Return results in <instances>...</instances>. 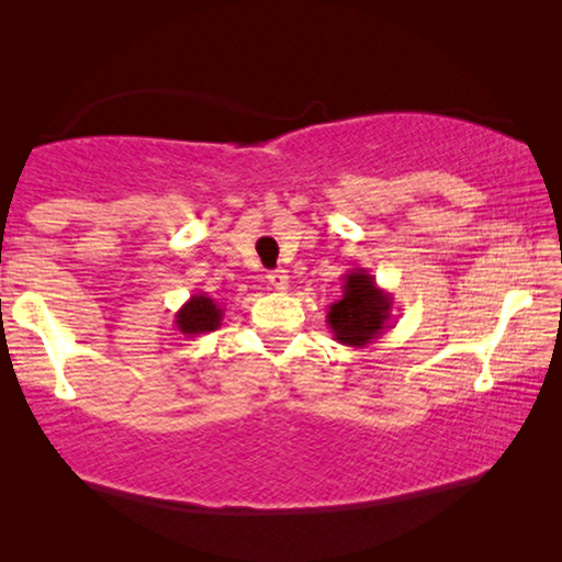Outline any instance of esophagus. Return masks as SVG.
<instances>
[{
	"mask_svg": "<svg viewBox=\"0 0 562 562\" xmlns=\"http://www.w3.org/2000/svg\"><path fill=\"white\" fill-rule=\"evenodd\" d=\"M268 283H271L273 289L286 291L289 289V271H283V268H276V271L268 273Z\"/></svg>",
	"mask_w": 562,
	"mask_h": 562,
	"instance_id": "34e87169",
	"label": "esophagus"
}]
</instances>
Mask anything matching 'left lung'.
<instances>
[{
	"label": "left lung",
	"instance_id": "8db88e82",
	"mask_svg": "<svg viewBox=\"0 0 562 562\" xmlns=\"http://www.w3.org/2000/svg\"><path fill=\"white\" fill-rule=\"evenodd\" d=\"M391 294L375 283L363 268H352L342 276V296L329 304L327 325L335 340L348 348H366L389 329Z\"/></svg>",
	"mask_w": 562,
	"mask_h": 562
}]
</instances>
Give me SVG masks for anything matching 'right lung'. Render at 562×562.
<instances>
[{
	"mask_svg": "<svg viewBox=\"0 0 562 562\" xmlns=\"http://www.w3.org/2000/svg\"><path fill=\"white\" fill-rule=\"evenodd\" d=\"M222 304L217 299L206 296V294H194L187 304L176 312V327L181 329L183 335H202V333H212L222 325Z\"/></svg>",
	"mask_w": 562,
	"mask_h": 562,
	"instance_id": "add662e5",
	"label": "right lung"
}]
</instances>
